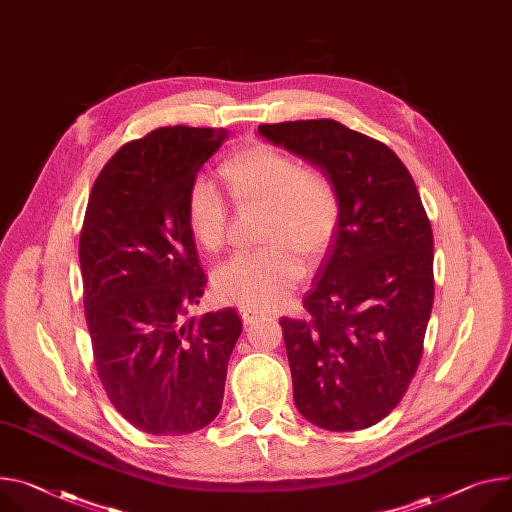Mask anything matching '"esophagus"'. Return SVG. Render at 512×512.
I'll list each match as a JSON object with an SVG mask.
<instances>
[{
	"label": "esophagus",
	"mask_w": 512,
	"mask_h": 512,
	"mask_svg": "<svg viewBox=\"0 0 512 512\" xmlns=\"http://www.w3.org/2000/svg\"><path fill=\"white\" fill-rule=\"evenodd\" d=\"M241 316L245 320V324H251L255 322L257 318H261V312L255 310V308H247V306H241Z\"/></svg>",
	"instance_id": "34e87169"
}]
</instances>
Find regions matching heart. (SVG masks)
<instances>
[{"label":"heart","instance_id":"obj_1","mask_svg":"<svg viewBox=\"0 0 512 512\" xmlns=\"http://www.w3.org/2000/svg\"><path fill=\"white\" fill-rule=\"evenodd\" d=\"M218 171L235 204L265 206L261 241L267 243L220 265L214 288L220 298L247 308L275 306L304 277V259L316 265L331 251L343 218L339 185L322 167L261 141L232 151ZM185 220L204 251L224 247L228 210L210 181L192 183Z\"/></svg>","mask_w":512,"mask_h":512}]
</instances>
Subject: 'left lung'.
<instances>
[{"instance_id":"left-lung-1","label":"left lung","mask_w":512,"mask_h":512,"mask_svg":"<svg viewBox=\"0 0 512 512\" xmlns=\"http://www.w3.org/2000/svg\"><path fill=\"white\" fill-rule=\"evenodd\" d=\"M259 134L322 167L343 200L337 239L304 296L308 318H280L296 408L320 429H367L398 406L423 357L431 222L412 175L376 138L337 120L261 124Z\"/></svg>"}]
</instances>
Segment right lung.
<instances>
[{"label": "right lung", "mask_w": 512, "mask_h": 512, "mask_svg": "<svg viewBox=\"0 0 512 512\" xmlns=\"http://www.w3.org/2000/svg\"><path fill=\"white\" fill-rule=\"evenodd\" d=\"M226 134L157 128L120 147L89 194L79 263L98 376L114 408L149 435L214 421L243 331L235 308L185 320L208 282L185 198Z\"/></svg>", "instance_id": "obj_1"}]
</instances>
